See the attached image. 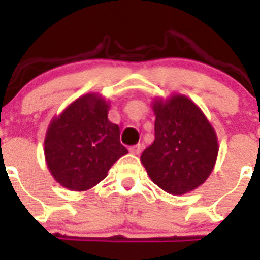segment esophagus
<instances>
[{
	"label": "esophagus",
	"mask_w": 260,
	"mask_h": 260,
	"mask_svg": "<svg viewBox=\"0 0 260 260\" xmlns=\"http://www.w3.org/2000/svg\"><path fill=\"white\" fill-rule=\"evenodd\" d=\"M128 151H130V153H133V155H139V153L143 151V144H135V146H132L130 148H128Z\"/></svg>",
	"instance_id": "1"
}]
</instances>
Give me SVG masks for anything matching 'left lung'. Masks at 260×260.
Returning a JSON list of instances; mask_svg holds the SVG:
<instances>
[{
	"label": "left lung",
	"instance_id": "1",
	"mask_svg": "<svg viewBox=\"0 0 260 260\" xmlns=\"http://www.w3.org/2000/svg\"><path fill=\"white\" fill-rule=\"evenodd\" d=\"M155 141L141 161L153 183L172 195L192 191L206 182L215 167L219 142L201 108L176 93L152 103Z\"/></svg>",
	"mask_w": 260,
	"mask_h": 260
}]
</instances>
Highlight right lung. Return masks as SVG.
Returning <instances> with one entry per match:
<instances>
[{"label": "right lung", "instance_id": "right-lung-1", "mask_svg": "<svg viewBox=\"0 0 260 260\" xmlns=\"http://www.w3.org/2000/svg\"><path fill=\"white\" fill-rule=\"evenodd\" d=\"M108 112L109 102L99 93H87L50 121L44 139L45 161L65 189H92L127 153L119 142L118 125L108 119Z\"/></svg>", "mask_w": 260, "mask_h": 260}]
</instances>
